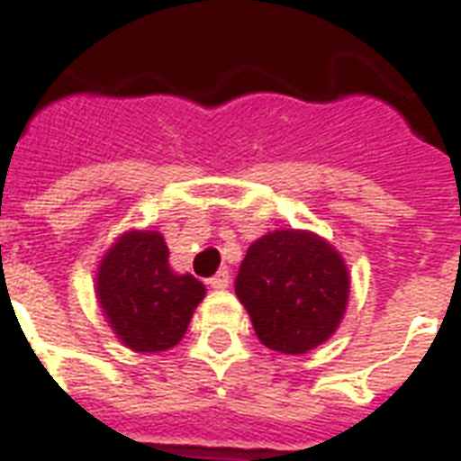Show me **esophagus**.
Here are the masks:
<instances>
[{
	"label": "esophagus",
	"instance_id": "obj_1",
	"mask_svg": "<svg viewBox=\"0 0 461 461\" xmlns=\"http://www.w3.org/2000/svg\"><path fill=\"white\" fill-rule=\"evenodd\" d=\"M208 285L212 289H227L230 287V273H227V270H220V273H215L210 277Z\"/></svg>",
	"mask_w": 461,
	"mask_h": 461
}]
</instances>
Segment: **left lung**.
<instances>
[{"label":"left lung","mask_w":461,"mask_h":461,"mask_svg":"<svg viewBox=\"0 0 461 461\" xmlns=\"http://www.w3.org/2000/svg\"><path fill=\"white\" fill-rule=\"evenodd\" d=\"M234 292L267 349L306 354L342 321L349 273L325 239L277 230L249 246Z\"/></svg>","instance_id":"1"}]
</instances>
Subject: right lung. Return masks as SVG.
<instances>
[{
  "mask_svg": "<svg viewBox=\"0 0 461 461\" xmlns=\"http://www.w3.org/2000/svg\"><path fill=\"white\" fill-rule=\"evenodd\" d=\"M97 299L110 328L133 351H165L181 342L205 287L194 275L169 267V249L158 231H126L104 253Z\"/></svg>",
  "mask_w": 461,
  "mask_h": 461,
  "instance_id": "1",
  "label": "right lung"
}]
</instances>
